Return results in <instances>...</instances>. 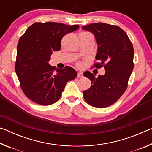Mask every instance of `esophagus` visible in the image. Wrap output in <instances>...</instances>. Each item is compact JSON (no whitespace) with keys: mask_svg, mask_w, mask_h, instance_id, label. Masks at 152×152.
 <instances>
[{"mask_svg":"<svg viewBox=\"0 0 152 152\" xmlns=\"http://www.w3.org/2000/svg\"><path fill=\"white\" fill-rule=\"evenodd\" d=\"M77 76L78 78H82V77H83V73L82 72H78V74H77Z\"/></svg>","mask_w":152,"mask_h":152,"instance_id":"esophagus-1","label":"esophagus"}]
</instances>
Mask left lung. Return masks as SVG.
I'll return each mask as SVG.
<instances>
[{
    "instance_id": "left-lung-1",
    "label": "left lung",
    "mask_w": 152,
    "mask_h": 152,
    "mask_svg": "<svg viewBox=\"0 0 152 152\" xmlns=\"http://www.w3.org/2000/svg\"><path fill=\"white\" fill-rule=\"evenodd\" d=\"M94 35L98 45L94 65H104L105 74L95 78L86 71L84 76L91 81L89 89L83 91L87 103L96 108H104L115 103L124 93L133 69V47L121 28L103 23H95L82 27Z\"/></svg>"
}]
</instances>
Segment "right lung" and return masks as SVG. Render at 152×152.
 Returning a JSON list of instances; mask_svg holds the SVG:
<instances>
[{
	"instance_id": "add662e5",
	"label": "right lung",
	"mask_w": 152,
	"mask_h": 152,
	"mask_svg": "<svg viewBox=\"0 0 152 152\" xmlns=\"http://www.w3.org/2000/svg\"><path fill=\"white\" fill-rule=\"evenodd\" d=\"M78 27V25L54 22L35 23L20 37L15 72L23 91L32 101L42 105L55 103L61 97L67 82L76 77L74 68H56L49 61L53 51L60 50L64 36ZM55 69L56 74L53 72Z\"/></svg>"
}]
</instances>
